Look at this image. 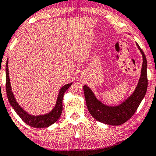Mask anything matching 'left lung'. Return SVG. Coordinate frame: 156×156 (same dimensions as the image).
Instances as JSON below:
<instances>
[{"label": "left lung", "mask_w": 156, "mask_h": 156, "mask_svg": "<svg viewBox=\"0 0 156 156\" xmlns=\"http://www.w3.org/2000/svg\"><path fill=\"white\" fill-rule=\"evenodd\" d=\"M136 45L143 56L141 77L132 95L121 105L112 107L102 104L96 98L90 87L87 85L83 86L87 109L90 114L97 121L112 126H118L124 124L132 117L144 99L148 87L147 61L141 47L137 43Z\"/></svg>", "instance_id": "left-lung-1"}]
</instances>
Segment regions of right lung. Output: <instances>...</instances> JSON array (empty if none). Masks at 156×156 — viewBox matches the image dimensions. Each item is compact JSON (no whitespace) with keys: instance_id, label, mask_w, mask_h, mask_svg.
I'll list each match as a JSON object with an SVG mask.
<instances>
[{"instance_id":"right-lung-1","label":"right lung","mask_w":156,"mask_h":156,"mask_svg":"<svg viewBox=\"0 0 156 156\" xmlns=\"http://www.w3.org/2000/svg\"><path fill=\"white\" fill-rule=\"evenodd\" d=\"M8 60H7L5 66V73H6V93H7L8 99L9 101L10 104L11 105L12 108L16 112V113L19 115V117L21 118L23 121L26 123L27 125L30 126L34 127V128H45V127H48L55 123L57 120L59 119L60 116L62 113L63 109V105L62 101L63 95H64L65 92L66 91L68 88L72 85L71 83L67 84L61 87L60 90H59V93L57 98V101L56 103L55 107L54 109L49 112L47 115H39V116H33L30 115L27 112L24 110L20 105L17 104V102L15 100V98L13 95V93L11 90V86H10V78H9V73H8Z\"/></svg>"}]
</instances>
